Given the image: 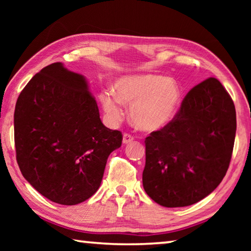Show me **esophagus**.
<instances>
[{"instance_id": "esophagus-1", "label": "esophagus", "mask_w": 251, "mask_h": 251, "mask_svg": "<svg viewBox=\"0 0 251 251\" xmlns=\"http://www.w3.org/2000/svg\"><path fill=\"white\" fill-rule=\"evenodd\" d=\"M133 139H134V137L129 134L123 135V144H129L133 142Z\"/></svg>"}]
</instances>
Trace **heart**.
<instances>
[{
	"instance_id": "b5f03b06",
	"label": "heart",
	"mask_w": 251,
	"mask_h": 251,
	"mask_svg": "<svg viewBox=\"0 0 251 251\" xmlns=\"http://www.w3.org/2000/svg\"><path fill=\"white\" fill-rule=\"evenodd\" d=\"M114 91L101 93L103 109L112 122L123 117V105L131 106L130 120L138 129H163L175 117L182 100V91L175 79L151 73L129 74L118 78Z\"/></svg>"
}]
</instances>
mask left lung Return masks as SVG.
<instances>
[{
	"label": "left lung",
	"instance_id": "1",
	"mask_svg": "<svg viewBox=\"0 0 251 251\" xmlns=\"http://www.w3.org/2000/svg\"><path fill=\"white\" fill-rule=\"evenodd\" d=\"M236 127L235 105L218 79L195 86L174 120L146 138V194L168 208L207 197L226 175Z\"/></svg>",
	"mask_w": 251,
	"mask_h": 251
}]
</instances>
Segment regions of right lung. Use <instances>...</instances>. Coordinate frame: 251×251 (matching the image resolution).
<instances>
[{
  "label": "right lung",
  "instance_id": "right-lung-1",
  "mask_svg": "<svg viewBox=\"0 0 251 251\" xmlns=\"http://www.w3.org/2000/svg\"><path fill=\"white\" fill-rule=\"evenodd\" d=\"M14 139L25 179L50 201L72 206L97 192L108 156L123 137L101 123L85 76L58 62L21 92Z\"/></svg>",
  "mask_w": 251,
  "mask_h": 251
}]
</instances>
